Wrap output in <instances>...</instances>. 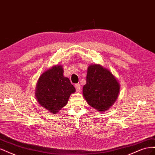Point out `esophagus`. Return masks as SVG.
<instances>
[{
	"label": "esophagus",
	"instance_id": "esophagus-1",
	"mask_svg": "<svg viewBox=\"0 0 155 155\" xmlns=\"http://www.w3.org/2000/svg\"><path fill=\"white\" fill-rule=\"evenodd\" d=\"M75 88H76L77 91H80V89H81V85H80V84H79V83L75 84Z\"/></svg>",
	"mask_w": 155,
	"mask_h": 155
}]
</instances>
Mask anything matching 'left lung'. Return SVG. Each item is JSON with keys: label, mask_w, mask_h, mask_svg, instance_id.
I'll list each match as a JSON object with an SVG mask.
<instances>
[{"label": "left lung", "mask_w": 155, "mask_h": 155, "mask_svg": "<svg viewBox=\"0 0 155 155\" xmlns=\"http://www.w3.org/2000/svg\"><path fill=\"white\" fill-rule=\"evenodd\" d=\"M120 83L110 70L100 64L88 67L83 94L88 104L100 112L108 110L118 98Z\"/></svg>", "instance_id": "8db88e82"}]
</instances>
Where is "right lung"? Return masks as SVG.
Here are the masks:
<instances>
[{
	"instance_id": "obj_1",
	"label": "right lung",
	"mask_w": 155,
	"mask_h": 155,
	"mask_svg": "<svg viewBox=\"0 0 155 155\" xmlns=\"http://www.w3.org/2000/svg\"><path fill=\"white\" fill-rule=\"evenodd\" d=\"M61 65H55L41 75L35 96L41 106L56 114L67 105L70 94L76 92L68 78L63 76Z\"/></svg>"
}]
</instances>
